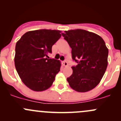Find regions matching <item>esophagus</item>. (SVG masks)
Wrapping results in <instances>:
<instances>
[{"instance_id":"34e87169","label":"esophagus","mask_w":121,"mask_h":121,"mask_svg":"<svg viewBox=\"0 0 121 121\" xmlns=\"http://www.w3.org/2000/svg\"><path fill=\"white\" fill-rule=\"evenodd\" d=\"M63 65H64V66H67V65H68V63L67 62L66 60L64 61H63Z\"/></svg>"}]
</instances>
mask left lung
Listing matches in <instances>:
<instances>
[{
    "instance_id": "left-lung-1",
    "label": "left lung",
    "mask_w": 121,
    "mask_h": 121,
    "mask_svg": "<svg viewBox=\"0 0 121 121\" xmlns=\"http://www.w3.org/2000/svg\"><path fill=\"white\" fill-rule=\"evenodd\" d=\"M71 48L72 58L77 63L71 67L73 74L67 78L75 91L85 92L99 83L108 65V49L102 37L82 29L62 33Z\"/></svg>"
}]
</instances>
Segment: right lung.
I'll use <instances>...</instances> for the list:
<instances>
[{
    "label": "right lung",
    "instance_id": "add662e5",
    "mask_svg": "<svg viewBox=\"0 0 121 121\" xmlns=\"http://www.w3.org/2000/svg\"><path fill=\"white\" fill-rule=\"evenodd\" d=\"M61 31L40 29L27 31L16 43L14 64L22 82L31 90L43 91L50 87L61 63L47 58Z\"/></svg>",
    "mask_w": 121,
    "mask_h": 121
}]
</instances>
